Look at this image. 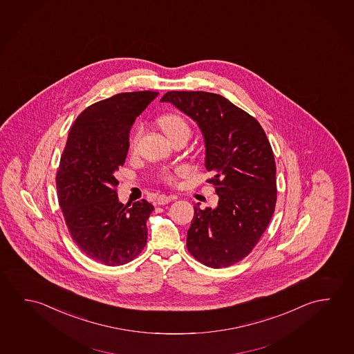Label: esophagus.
Returning <instances> with one entry per match:
<instances>
[{"label":"esophagus","instance_id":"1","mask_svg":"<svg viewBox=\"0 0 354 354\" xmlns=\"http://www.w3.org/2000/svg\"><path fill=\"white\" fill-rule=\"evenodd\" d=\"M174 196H166V194H161L160 197L157 198V204H160V205H165V204H168L171 201H174Z\"/></svg>","mask_w":354,"mask_h":354}]
</instances>
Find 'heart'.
I'll return each instance as SVG.
<instances>
[{
    "instance_id": "b5f03b06",
    "label": "heart",
    "mask_w": 354,
    "mask_h": 354,
    "mask_svg": "<svg viewBox=\"0 0 354 354\" xmlns=\"http://www.w3.org/2000/svg\"><path fill=\"white\" fill-rule=\"evenodd\" d=\"M158 125L161 127L162 131L167 135V138L174 136L177 132H187L189 135V131H191L186 120L183 118H180V115H163V116L158 119ZM138 136H140V130H138V131L132 135L131 144H130L131 149H133L136 144H138ZM165 178L168 182L174 180V177L171 174H167Z\"/></svg>"
}]
</instances>
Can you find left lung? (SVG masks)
Instances as JSON below:
<instances>
[{"label":"left lung","mask_w":354,"mask_h":354,"mask_svg":"<svg viewBox=\"0 0 354 354\" xmlns=\"http://www.w3.org/2000/svg\"><path fill=\"white\" fill-rule=\"evenodd\" d=\"M171 102L197 122L205 145L208 180L219 197L216 208L194 207L187 249L213 269L245 258L268 228L276 204V166L257 119L224 96L207 91H168Z\"/></svg>","instance_id":"obj_1"}]
</instances>
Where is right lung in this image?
<instances>
[{
    "instance_id": "obj_1",
    "label": "right lung",
    "mask_w": 354,
    "mask_h": 354,
    "mask_svg": "<svg viewBox=\"0 0 354 354\" xmlns=\"http://www.w3.org/2000/svg\"><path fill=\"white\" fill-rule=\"evenodd\" d=\"M158 93H120L95 102L74 121L60 157L57 192L74 243L108 266L130 263L147 241L146 222L153 205L119 202L115 178L125 163L135 119Z\"/></svg>"
}]
</instances>
